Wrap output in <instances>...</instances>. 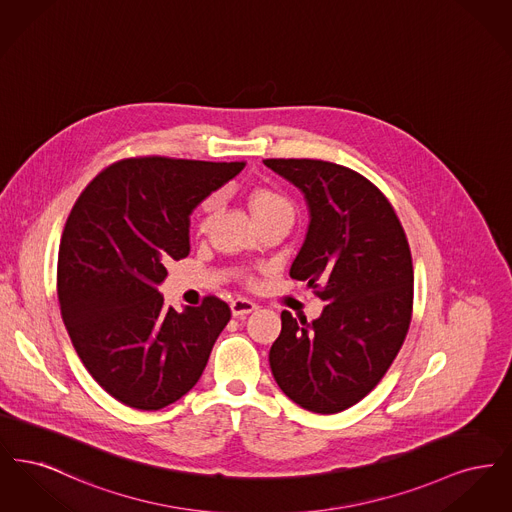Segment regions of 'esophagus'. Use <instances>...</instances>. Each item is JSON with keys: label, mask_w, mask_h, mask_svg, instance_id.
<instances>
[{"label": "esophagus", "mask_w": 512, "mask_h": 512, "mask_svg": "<svg viewBox=\"0 0 512 512\" xmlns=\"http://www.w3.org/2000/svg\"><path fill=\"white\" fill-rule=\"evenodd\" d=\"M230 309H232V315H234V317H244V315L253 313V311L257 309V305H255L253 301H249V299L238 297V299H234V301L230 303Z\"/></svg>", "instance_id": "1"}]
</instances>
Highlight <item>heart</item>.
Wrapping results in <instances>:
<instances>
[{
	"instance_id": "b5f03b06",
	"label": "heart",
	"mask_w": 512,
	"mask_h": 512,
	"mask_svg": "<svg viewBox=\"0 0 512 512\" xmlns=\"http://www.w3.org/2000/svg\"><path fill=\"white\" fill-rule=\"evenodd\" d=\"M217 207H219V197L217 195H211L203 201V205H201V215H203L201 226H207V222L215 215ZM249 209H251L255 220H261L274 215V213H292V203L282 192H278L274 188L261 186V188L251 190Z\"/></svg>"
}]
</instances>
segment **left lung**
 <instances>
[{"instance_id":"8db88e82","label":"left lung","mask_w":512,"mask_h":512,"mask_svg":"<svg viewBox=\"0 0 512 512\" xmlns=\"http://www.w3.org/2000/svg\"><path fill=\"white\" fill-rule=\"evenodd\" d=\"M303 194L305 242L290 276L326 301L320 317L282 313L268 361L293 403L320 414L359 403L388 372L413 313V259L390 201L359 172L317 159H265Z\"/></svg>"}]
</instances>
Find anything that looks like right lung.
<instances>
[{"label": "right lung", "instance_id": "1", "mask_svg": "<svg viewBox=\"0 0 512 512\" xmlns=\"http://www.w3.org/2000/svg\"><path fill=\"white\" fill-rule=\"evenodd\" d=\"M245 163L124 159L86 186L59 245L61 317L86 370L117 401L159 411L194 388L230 307L209 295L182 313L157 286L190 253V215Z\"/></svg>", "mask_w": 512, "mask_h": 512}]
</instances>
